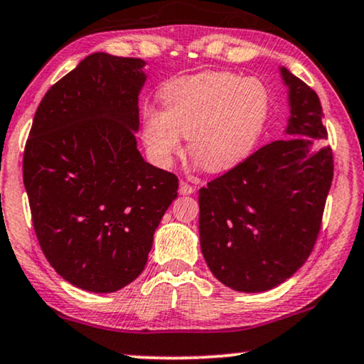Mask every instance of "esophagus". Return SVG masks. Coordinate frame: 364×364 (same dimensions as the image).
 <instances>
[{
	"label": "esophagus",
	"instance_id": "esophagus-1",
	"mask_svg": "<svg viewBox=\"0 0 364 364\" xmlns=\"http://www.w3.org/2000/svg\"><path fill=\"white\" fill-rule=\"evenodd\" d=\"M195 191V188L186 181H179V193L181 195H191Z\"/></svg>",
	"mask_w": 364,
	"mask_h": 364
}]
</instances>
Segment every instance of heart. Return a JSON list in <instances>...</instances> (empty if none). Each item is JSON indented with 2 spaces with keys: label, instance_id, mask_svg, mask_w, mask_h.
<instances>
[{
  "label": "heart",
  "instance_id": "heart-1",
  "mask_svg": "<svg viewBox=\"0 0 364 364\" xmlns=\"http://www.w3.org/2000/svg\"><path fill=\"white\" fill-rule=\"evenodd\" d=\"M163 112L142 113L140 135L149 156L169 166L188 137L191 159L208 173L234 169L259 142L269 117L271 93L259 77L205 71L166 82Z\"/></svg>",
  "mask_w": 364,
  "mask_h": 364
}]
</instances>
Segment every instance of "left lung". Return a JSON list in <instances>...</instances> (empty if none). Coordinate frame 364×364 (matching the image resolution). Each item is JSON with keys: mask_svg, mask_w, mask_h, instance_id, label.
Instances as JSON below:
<instances>
[{"mask_svg": "<svg viewBox=\"0 0 364 364\" xmlns=\"http://www.w3.org/2000/svg\"><path fill=\"white\" fill-rule=\"evenodd\" d=\"M290 118L284 134L198 193L200 246L210 271L235 291L278 287L309 259L322 225L334 159L322 105L312 87L282 68Z\"/></svg>", "mask_w": 364, "mask_h": 364, "instance_id": "left-lung-1", "label": "left lung"}]
</instances>
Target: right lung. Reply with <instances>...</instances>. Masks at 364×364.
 I'll return each mask as SVG.
<instances>
[{"instance_id": "add662e5", "label": "right lung", "mask_w": 364, "mask_h": 364, "mask_svg": "<svg viewBox=\"0 0 364 364\" xmlns=\"http://www.w3.org/2000/svg\"><path fill=\"white\" fill-rule=\"evenodd\" d=\"M142 59L96 52L47 91L23 154L35 234L74 287L112 293L144 271L178 196L176 174L137 149Z\"/></svg>"}]
</instances>
